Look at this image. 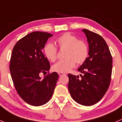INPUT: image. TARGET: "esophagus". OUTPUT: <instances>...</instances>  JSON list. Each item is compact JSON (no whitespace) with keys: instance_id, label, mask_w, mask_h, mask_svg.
Masks as SVG:
<instances>
[{"instance_id":"1","label":"esophagus","mask_w":122,"mask_h":122,"mask_svg":"<svg viewBox=\"0 0 122 122\" xmlns=\"http://www.w3.org/2000/svg\"><path fill=\"white\" fill-rule=\"evenodd\" d=\"M59 75L60 76H63V75H65V73H59Z\"/></svg>"}]
</instances>
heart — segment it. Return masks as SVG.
<instances>
[{
    "mask_svg": "<svg viewBox=\"0 0 122 122\" xmlns=\"http://www.w3.org/2000/svg\"><path fill=\"white\" fill-rule=\"evenodd\" d=\"M61 50L65 49V59L57 61L52 66L53 71L58 73L68 72L76 65L83 63L89 56V47L87 43L79 40L75 35L65 33L57 37L55 41ZM44 54L46 58L51 61H55L57 58V48L52 43H47L44 47Z\"/></svg>",
    "mask_w": 122,
    "mask_h": 122,
    "instance_id": "b5f03b06",
    "label": "heart"
}]
</instances>
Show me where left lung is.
I'll return each instance as SVG.
<instances>
[{"mask_svg":"<svg viewBox=\"0 0 122 122\" xmlns=\"http://www.w3.org/2000/svg\"><path fill=\"white\" fill-rule=\"evenodd\" d=\"M89 42V56L78 69L84 74L68 75V89L75 101L84 106H92L100 101L107 92L111 81L112 56L106 41L99 34L83 29Z\"/></svg>","mask_w":122,"mask_h":122,"instance_id":"1","label":"left lung"}]
</instances>
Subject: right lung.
<instances>
[{
	"mask_svg": "<svg viewBox=\"0 0 122 122\" xmlns=\"http://www.w3.org/2000/svg\"><path fill=\"white\" fill-rule=\"evenodd\" d=\"M53 35L34 32L24 36L15 44L9 69L17 93L29 105H45L52 97L58 79L57 72L50 73L51 65L42 49ZM48 73L41 79V72Z\"/></svg>",
	"mask_w": 122,
	"mask_h": 122,
	"instance_id": "1",
	"label": "right lung"
}]
</instances>
